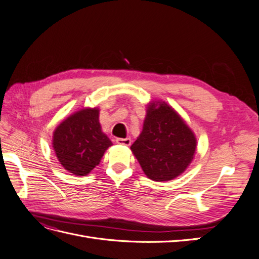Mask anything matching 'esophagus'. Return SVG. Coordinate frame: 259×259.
I'll use <instances>...</instances> for the list:
<instances>
[{
	"label": "esophagus",
	"instance_id": "esophagus-1",
	"mask_svg": "<svg viewBox=\"0 0 259 259\" xmlns=\"http://www.w3.org/2000/svg\"><path fill=\"white\" fill-rule=\"evenodd\" d=\"M115 143L117 145H122V146H131L132 140L131 138H116Z\"/></svg>",
	"mask_w": 259,
	"mask_h": 259
}]
</instances>
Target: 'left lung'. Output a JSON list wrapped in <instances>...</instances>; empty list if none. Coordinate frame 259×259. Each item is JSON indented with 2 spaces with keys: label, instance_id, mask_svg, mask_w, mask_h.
Returning <instances> with one entry per match:
<instances>
[{
  "label": "left lung",
  "instance_id": "left-lung-1",
  "mask_svg": "<svg viewBox=\"0 0 259 259\" xmlns=\"http://www.w3.org/2000/svg\"><path fill=\"white\" fill-rule=\"evenodd\" d=\"M131 150L148 178L168 182L191 164L197 137L173 107L152 100L147 105L143 131Z\"/></svg>",
  "mask_w": 259,
  "mask_h": 259
}]
</instances>
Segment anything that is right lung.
I'll list each match as a JSON object with an SVG mask.
<instances>
[{
  "mask_svg": "<svg viewBox=\"0 0 259 259\" xmlns=\"http://www.w3.org/2000/svg\"><path fill=\"white\" fill-rule=\"evenodd\" d=\"M110 146L111 140L101 131L98 107L75 111L53 133V149L59 163L76 176L90 174Z\"/></svg>",
  "mask_w": 259,
  "mask_h": 259,
  "instance_id": "right-lung-1",
  "label": "right lung"
}]
</instances>
